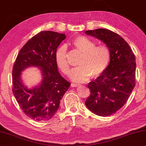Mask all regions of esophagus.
Here are the masks:
<instances>
[{
    "instance_id": "esophagus-1",
    "label": "esophagus",
    "mask_w": 146,
    "mask_h": 146,
    "mask_svg": "<svg viewBox=\"0 0 146 146\" xmlns=\"http://www.w3.org/2000/svg\"><path fill=\"white\" fill-rule=\"evenodd\" d=\"M71 86L72 87H77V86H79V84H76V83H71Z\"/></svg>"
}]
</instances>
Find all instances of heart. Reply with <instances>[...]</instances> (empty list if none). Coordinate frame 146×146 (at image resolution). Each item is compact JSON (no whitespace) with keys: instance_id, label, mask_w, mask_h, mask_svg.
Listing matches in <instances>:
<instances>
[{"instance_id":"heart-1","label":"heart","mask_w":146,"mask_h":146,"mask_svg":"<svg viewBox=\"0 0 146 146\" xmlns=\"http://www.w3.org/2000/svg\"><path fill=\"white\" fill-rule=\"evenodd\" d=\"M85 36H78L72 41V45L82 53L77 68L71 73V78L75 82H85L92 75L97 77L108 68L110 61V50L106 45H98ZM55 60L58 68L66 75L70 72V65L68 60V50L65 45H61L55 54Z\"/></svg>"}]
</instances>
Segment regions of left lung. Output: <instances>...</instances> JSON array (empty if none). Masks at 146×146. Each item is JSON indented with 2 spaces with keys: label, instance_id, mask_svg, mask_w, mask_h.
<instances>
[{
  "label": "left lung",
  "instance_id": "obj_1",
  "mask_svg": "<svg viewBox=\"0 0 146 146\" xmlns=\"http://www.w3.org/2000/svg\"><path fill=\"white\" fill-rule=\"evenodd\" d=\"M85 33L103 41L111 54L108 68L88 84L90 95L86 106L95 114L109 116L123 107L135 86V54L123 38L109 30L98 29Z\"/></svg>",
  "mask_w": 146,
  "mask_h": 146
}]
</instances>
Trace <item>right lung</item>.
<instances>
[{
	"label": "right lung",
	"instance_id": "1",
	"mask_svg": "<svg viewBox=\"0 0 146 146\" xmlns=\"http://www.w3.org/2000/svg\"><path fill=\"white\" fill-rule=\"evenodd\" d=\"M66 38L64 34L56 32H40L23 46L13 65V94L23 112L35 121L52 118L71 84L60 75L55 60L57 48ZM32 66L40 68L42 80L29 89L23 84L21 73Z\"/></svg>",
	"mask_w": 146,
	"mask_h": 146
}]
</instances>
